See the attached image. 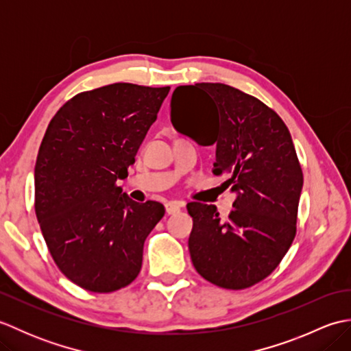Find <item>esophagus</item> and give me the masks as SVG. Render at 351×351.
<instances>
[{
	"label": "esophagus",
	"mask_w": 351,
	"mask_h": 351,
	"mask_svg": "<svg viewBox=\"0 0 351 351\" xmlns=\"http://www.w3.org/2000/svg\"><path fill=\"white\" fill-rule=\"evenodd\" d=\"M182 206H184L182 202H176V200H171V202L166 204V213H167L169 215L176 214L178 211H181Z\"/></svg>",
	"instance_id": "1"
}]
</instances>
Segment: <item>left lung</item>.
<instances>
[{
  "mask_svg": "<svg viewBox=\"0 0 351 351\" xmlns=\"http://www.w3.org/2000/svg\"><path fill=\"white\" fill-rule=\"evenodd\" d=\"M171 123L197 143L215 146L214 175L237 197L221 221L214 205L190 202V256L196 271L226 289L265 279L293 244L303 173L293 138L274 110L235 87L197 83L175 88ZM197 114L191 124L184 108Z\"/></svg>",
  "mask_w": 351,
  "mask_h": 351,
  "instance_id": "1",
  "label": "left lung"
}]
</instances>
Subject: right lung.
I'll list each match as a JSON object with an SVG mask.
<instances>
[{
    "label": "right lung",
    "instance_id": "obj_1",
    "mask_svg": "<svg viewBox=\"0 0 351 351\" xmlns=\"http://www.w3.org/2000/svg\"><path fill=\"white\" fill-rule=\"evenodd\" d=\"M170 87L114 83L81 92L57 111L34 167V210L60 271L92 293L137 278L143 244L162 215L117 187Z\"/></svg>",
    "mask_w": 351,
    "mask_h": 351
}]
</instances>
